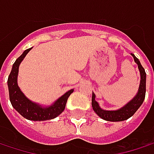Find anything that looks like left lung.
<instances>
[{
	"label": "left lung",
	"mask_w": 154,
	"mask_h": 154,
	"mask_svg": "<svg viewBox=\"0 0 154 154\" xmlns=\"http://www.w3.org/2000/svg\"><path fill=\"white\" fill-rule=\"evenodd\" d=\"M131 55L133 56L135 62L137 64L139 72H140V85H139L138 91L132 100H130L127 104H125L123 107L119 108L118 109L107 110L100 107L99 103L95 101V94L93 93L92 95L93 109L101 119L104 120L113 121V122L126 120L130 117H132L143 103L145 97V91H146V73L144 71V69L142 67L138 59L133 53H131Z\"/></svg>",
	"instance_id": "1"
}]
</instances>
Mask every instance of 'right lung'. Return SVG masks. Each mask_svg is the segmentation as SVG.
Listing matches in <instances>:
<instances>
[{"mask_svg": "<svg viewBox=\"0 0 154 154\" xmlns=\"http://www.w3.org/2000/svg\"><path fill=\"white\" fill-rule=\"evenodd\" d=\"M32 48H29L16 60L14 62L11 74L8 77V88L9 94L11 105L16 110L28 120L34 121H44L52 119L58 117L65 109V106L69 95L74 92V89H71L58 98L52 104L45 106L29 100L20 90L17 85V75L18 68L26 55L29 52Z\"/></svg>", "mask_w": 154, "mask_h": 154, "instance_id": "add662e5", "label": "right lung"}]
</instances>
